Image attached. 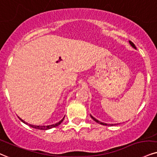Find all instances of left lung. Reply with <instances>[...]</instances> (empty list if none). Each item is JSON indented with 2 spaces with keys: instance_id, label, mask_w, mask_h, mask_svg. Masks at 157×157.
I'll return each instance as SVG.
<instances>
[{
  "instance_id": "left-lung-1",
  "label": "left lung",
  "mask_w": 157,
  "mask_h": 157,
  "mask_svg": "<svg viewBox=\"0 0 157 157\" xmlns=\"http://www.w3.org/2000/svg\"><path fill=\"white\" fill-rule=\"evenodd\" d=\"M129 44H130V45H131V46H132L133 48H135V49H136V47H135V44H133L132 41H130V40H129ZM90 116H91V118H92V119H93V120H94V121H96V122H98V123H99V124H102V125H106V126H113V124H105V123L101 122V121H98V119H95V118H94L93 117H92V115H90ZM115 125H116V124H115Z\"/></svg>"
}]
</instances>
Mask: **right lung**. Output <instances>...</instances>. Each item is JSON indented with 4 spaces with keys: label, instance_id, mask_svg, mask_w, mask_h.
<instances>
[{
    "label": "right lung",
    "instance_id": "obj_1",
    "mask_svg": "<svg viewBox=\"0 0 157 157\" xmlns=\"http://www.w3.org/2000/svg\"><path fill=\"white\" fill-rule=\"evenodd\" d=\"M64 118H65V117H63V119L61 120V121H59V122L56 123L55 124H52V125H47V126H36V125H33V124H28L27 122H25V121H24V120H22V119H20V118L19 117V119L21 120V121H22L23 123L26 124H28L30 126V127H33V128H35V129H43V130H46V129H51V128H53V127H57V126L59 125L60 124L63 122V121L64 120Z\"/></svg>",
    "mask_w": 157,
    "mask_h": 157
}]
</instances>
